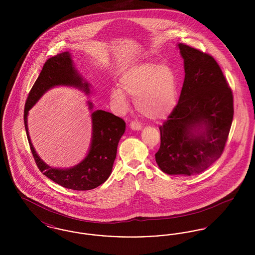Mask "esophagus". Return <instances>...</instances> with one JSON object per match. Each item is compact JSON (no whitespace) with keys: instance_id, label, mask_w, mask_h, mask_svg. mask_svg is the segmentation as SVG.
<instances>
[{"instance_id":"34e87169","label":"esophagus","mask_w":255,"mask_h":255,"mask_svg":"<svg viewBox=\"0 0 255 255\" xmlns=\"http://www.w3.org/2000/svg\"><path fill=\"white\" fill-rule=\"evenodd\" d=\"M130 128L134 131L141 130V125L138 122H132L130 123Z\"/></svg>"}]
</instances>
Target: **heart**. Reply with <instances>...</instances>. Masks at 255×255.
Instances as JSON below:
<instances>
[{"mask_svg": "<svg viewBox=\"0 0 255 255\" xmlns=\"http://www.w3.org/2000/svg\"><path fill=\"white\" fill-rule=\"evenodd\" d=\"M120 88L111 91V100L121 110L128 109L125 97L134 98L136 110L146 118L162 121L177 105V80L166 63L141 62L127 70L120 79Z\"/></svg>", "mask_w": 255, "mask_h": 255, "instance_id": "heart-1", "label": "heart"}]
</instances>
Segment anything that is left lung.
Here are the masks:
<instances>
[{"mask_svg": "<svg viewBox=\"0 0 255 255\" xmlns=\"http://www.w3.org/2000/svg\"><path fill=\"white\" fill-rule=\"evenodd\" d=\"M184 81L179 102L159 127V169L191 176L207 169L226 145L233 120V96L217 62L207 53L178 44Z\"/></svg>", "mask_w": 255, "mask_h": 255, "instance_id": "8db88e82", "label": "left lung"}]
</instances>
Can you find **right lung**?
Segmentation results:
<instances>
[{
  "mask_svg": "<svg viewBox=\"0 0 255 255\" xmlns=\"http://www.w3.org/2000/svg\"><path fill=\"white\" fill-rule=\"evenodd\" d=\"M58 86L73 87L82 91L87 96L91 93V84L76 71L69 51L59 53L45 63L26 99L24 122L28 143L38 168L46 177L65 188L91 190L106 182L109 178L117 157L118 145L125 132L126 124L122 119L112 113L102 110L94 111V104L89 100L88 106L92 113V137L85 158L69 168L49 166L38 156L31 142L27 127V116L28 111L41 97L50 89Z\"/></svg>",
  "mask_w": 255,
  "mask_h": 255,
  "instance_id": "1",
  "label": "right lung"
}]
</instances>
